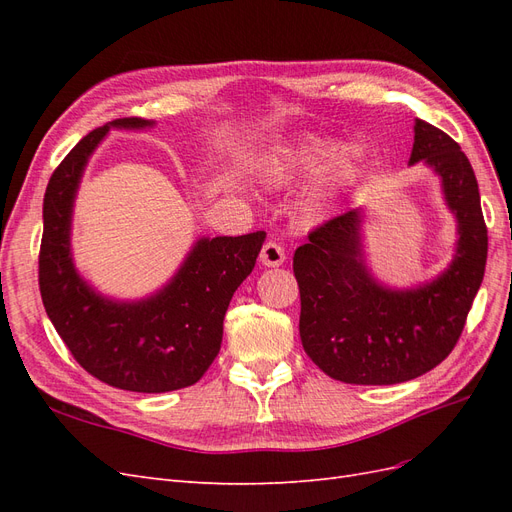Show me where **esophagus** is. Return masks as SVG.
<instances>
[{
    "instance_id": "34e87169",
    "label": "esophagus",
    "mask_w": 512,
    "mask_h": 512,
    "mask_svg": "<svg viewBox=\"0 0 512 512\" xmlns=\"http://www.w3.org/2000/svg\"><path fill=\"white\" fill-rule=\"evenodd\" d=\"M284 260H286V252H284V247L280 243L267 241L265 245H262V252H260L262 265H265V267H280V265H284Z\"/></svg>"
}]
</instances>
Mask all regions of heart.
I'll list each match as a JSON object with an SVG mask.
<instances>
[{
  "mask_svg": "<svg viewBox=\"0 0 512 512\" xmlns=\"http://www.w3.org/2000/svg\"><path fill=\"white\" fill-rule=\"evenodd\" d=\"M367 162L363 143L303 141L275 147L254 160L256 175L271 188H292L309 177L320 175L318 185L305 200V211L312 220H324L333 211L339 194L361 177Z\"/></svg>",
  "mask_w": 512,
  "mask_h": 512,
  "instance_id": "obj_1",
  "label": "heart"
}]
</instances>
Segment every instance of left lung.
Returning a JSON list of instances; mask_svg holds the SVG:
<instances>
[{"label":"left lung","instance_id":"8db88e82","mask_svg":"<svg viewBox=\"0 0 512 512\" xmlns=\"http://www.w3.org/2000/svg\"><path fill=\"white\" fill-rule=\"evenodd\" d=\"M418 162L440 179L457 222L453 258L433 280L395 288L371 273L361 207L316 228L292 258L303 350L324 374L346 384H399L440 365L483 282L487 226L470 160L451 136L414 119L408 164Z\"/></svg>","mask_w":512,"mask_h":512}]
</instances>
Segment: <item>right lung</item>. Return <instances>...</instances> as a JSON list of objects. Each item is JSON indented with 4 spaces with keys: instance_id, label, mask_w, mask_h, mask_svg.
<instances>
[{
    "instance_id": "right-lung-1",
    "label": "right lung",
    "mask_w": 512,
    "mask_h": 512,
    "mask_svg": "<svg viewBox=\"0 0 512 512\" xmlns=\"http://www.w3.org/2000/svg\"><path fill=\"white\" fill-rule=\"evenodd\" d=\"M126 117L81 138L46 185L40 294L55 331L91 376L134 393H168L203 378L222 346L232 294L252 273L265 232L200 237L156 292L136 301L106 297L72 258V213L89 158L111 130H147Z\"/></svg>"
}]
</instances>
